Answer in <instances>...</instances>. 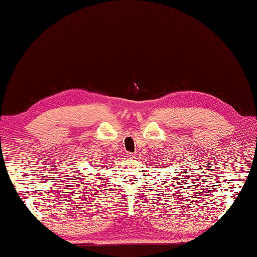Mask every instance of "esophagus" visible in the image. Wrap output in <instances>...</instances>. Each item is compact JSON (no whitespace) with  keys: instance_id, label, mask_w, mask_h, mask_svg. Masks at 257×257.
<instances>
[{"instance_id":"esophagus-1","label":"esophagus","mask_w":257,"mask_h":257,"mask_svg":"<svg viewBox=\"0 0 257 257\" xmlns=\"http://www.w3.org/2000/svg\"><path fill=\"white\" fill-rule=\"evenodd\" d=\"M136 157H137V155L135 152H127V158H129V159H135Z\"/></svg>"}]
</instances>
